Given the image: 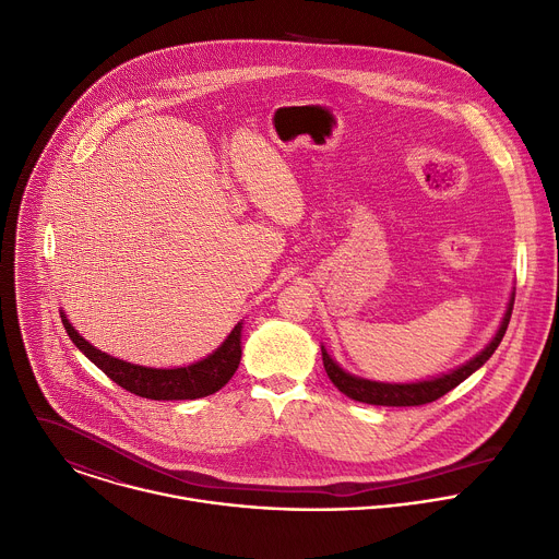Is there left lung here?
Returning a JSON list of instances; mask_svg holds the SVG:
<instances>
[{
  "label": "left lung",
  "instance_id": "left-lung-1",
  "mask_svg": "<svg viewBox=\"0 0 559 559\" xmlns=\"http://www.w3.org/2000/svg\"><path fill=\"white\" fill-rule=\"evenodd\" d=\"M513 299L515 293L511 290L504 317L496 330V334L491 337V342L469 361H465L463 366L431 377V379H423V381H409V383H385V381H372V379H364L357 374H350L348 370H344L337 361H334L328 350L321 346V359H323V368L330 377V381L334 383L340 392H344L346 396L359 401V403H368V405H388V407H409V405H425L431 403L436 399H440L442 394H448L450 390H454L456 385H461L467 377H472L478 368H483L489 357L496 353V348L500 346L509 319H511V310H513Z\"/></svg>",
  "mask_w": 559,
  "mask_h": 559
}]
</instances>
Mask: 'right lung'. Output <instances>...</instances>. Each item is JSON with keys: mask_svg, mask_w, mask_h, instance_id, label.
Instances as JSON below:
<instances>
[{"mask_svg": "<svg viewBox=\"0 0 559 559\" xmlns=\"http://www.w3.org/2000/svg\"><path fill=\"white\" fill-rule=\"evenodd\" d=\"M61 321L72 344L98 370H103L123 390L152 401H187V399L191 401V399L209 396L229 383V379L236 374L242 359V328H245L242 321L236 323V328L227 334V340L222 342L211 355L178 368H147V366L130 364V361L111 357L107 353H100L98 348H94L90 342L81 337L63 310H61Z\"/></svg>", "mask_w": 559, "mask_h": 559, "instance_id": "obj_1", "label": "right lung"}]
</instances>
